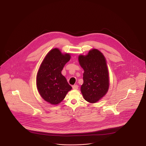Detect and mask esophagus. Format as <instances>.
Masks as SVG:
<instances>
[{
	"mask_svg": "<svg viewBox=\"0 0 146 146\" xmlns=\"http://www.w3.org/2000/svg\"><path fill=\"white\" fill-rule=\"evenodd\" d=\"M72 88L74 90H77L78 89V85H74L72 86Z\"/></svg>",
	"mask_w": 146,
	"mask_h": 146,
	"instance_id": "obj_1",
	"label": "esophagus"
}]
</instances>
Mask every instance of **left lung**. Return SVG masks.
I'll use <instances>...</instances> for the list:
<instances>
[{
  "mask_svg": "<svg viewBox=\"0 0 146 146\" xmlns=\"http://www.w3.org/2000/svg\"><path fill=\"white\" fill-rule=\"evenodd\" d=\"M83 68L84 83L81 92L84 99L96 103L106 94L109 88V74L104 55L97 49H92L86 55L78 57Z\"/></svg>",
  "mask_w": 146,
  "mask_h": 146,
  "instance_id": "8db88e82",
  "label": "left lung"
}]
</instances>
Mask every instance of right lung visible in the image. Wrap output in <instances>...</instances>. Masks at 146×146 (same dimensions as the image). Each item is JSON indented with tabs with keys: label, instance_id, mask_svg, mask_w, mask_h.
I'll return each instance as SVG.
<instances>
[{
	"label": "right lung",
	"instance_id": "obj_1",
	"mask_svg": "<svg viewBox=\"0 0 146 146\" xmlns=\"http://www.w3.org/2000/svg\"><path fill=\"white\" fill-rule=\"evenodd\" d=\"M69 54H63L57 48L52 49L45 57L36 76V86L42 98L51 104H57L72 89L61 74L70 60Z\"/></svg>",
	"mask_w": 146,
	"mask_h": 146
}]
</instances>
